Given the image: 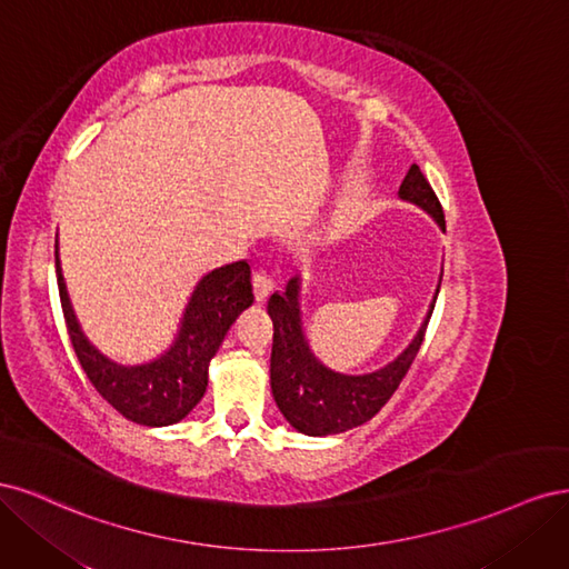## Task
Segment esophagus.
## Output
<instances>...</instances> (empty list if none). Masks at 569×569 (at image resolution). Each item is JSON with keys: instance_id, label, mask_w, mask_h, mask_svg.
<instances>
[{"instance_id": "1", "label": "esophagus", "mask_w": 569, "mask_h": 569, "mask_svg": "<svg viewBox=\"0 0 569 569\" xmlns=\"http://www.w3.org/2000/svg\"><path fill=\"white\" fill-rule=\"evenodd\" d=\"M272 291V278L266 272H256L253 274V295L258 301H266Z\"/></svg>"}]
</instances>
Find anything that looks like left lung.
Wrapping results in <instances>:
<instances>
[{
	"label": "left lung",
	"instance_id": "left-lung-1",
	"mask_svg": "<svg viewBox=\"0 0 569 569\" xmlns=\"http://www.w3.org/2000/svg\"><path fill=\"white\" fill-rule=\"evenodd\" d=\"M399 197L408 203H416L425 213L437 220L441 232H446V220L441 203L435 194L432 184L422 176L420 166L412 163L406 173ZM443 274V270H441ZM441 278L427 313L412 335L408 347L391 358L387 366L347 375L327 368L322 360L308 347L301 320V278H289L284 291H274L268 301V313L274 322L272 335V356H270V389L284 420L306 437H330L341 435L347 429L360 427L372 420L380 408L399 389L412 360H416L425 330L432 318L435 303L439 297Z\"/></svg>",
	"mask_w": 569,
	"mask_h": 569
}]
</instances>
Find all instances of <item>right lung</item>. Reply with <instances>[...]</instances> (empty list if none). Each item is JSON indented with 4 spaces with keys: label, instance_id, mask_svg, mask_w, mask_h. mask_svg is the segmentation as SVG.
I'll use <instances>...</instances> for the list:
<instances>
[{
    "label": "right lung",
    "instance_id": "add662e5",
    "mask_svg": "<svg viewBox=\"0 0 569 569\" xmlns=\"http://www.w3.org/2000/svg\"><path fill=\"white\" fill-rule=\"evenodd\" d=\"M57 282L68 335L82 370L120 416L147 427L176 425L194 410L209 387V366L222 339L239 313L253 303L249 261L213 268L197 282L173 341L159 356L142 363H120L99 351L82 330L63 280L59 234Z\"/></svg>",
    "mask_w": 569,
    "mask_h": 569
}]
</instances>
